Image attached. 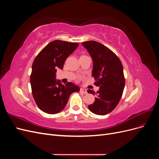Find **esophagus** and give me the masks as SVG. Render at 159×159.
Segmentation results:
<instances>
[{
	"label": "esophagus",
	"mask_w": 159,
	"mask_h": 159,
	"mask_svg": "<svg viewBox=\"0 0 159 159\" xmlns=\"http://www.w3.org/2000/svg\"><path fill=\"white\" fill-rule=\"evenodd\" d=\"M80 92L82 93H84V94H87L88 93L87 90H86L85 89H84V88H81L80 89Z\"/></svg>",
	"instance_id": "obj_1"
}]
</instances>
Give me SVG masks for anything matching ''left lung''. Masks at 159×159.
Returning <instances> with one entry per match:
<instances>
[{
	"label": "left lung",
	"instance_id": "8db88e82",
	"mask_svg": "<svg viewBox=\"0 0 159 159\" xmlns=\"http://www.w3.org/2000/svg\"><path fill=\"white\" fill-rule=\"evenodd\" d=\"M82 45L92 58V75L95 85L99 88L97 94L88 90L89 93L97 95L88 108L94 114L107 115L117 107L122 97L125 84L122 64L111 50L99 42L87 41Z\"/></svg>",
	"mask_w": 159,
	"mask_h": 159
}]
</instances>
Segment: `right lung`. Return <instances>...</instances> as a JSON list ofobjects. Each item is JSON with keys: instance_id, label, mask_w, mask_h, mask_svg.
<instances>
[{"instance_id": "right-lung-1", "label": "right lung", "mask_w": 159, "mask_h": 159, "mask_svg": "<svg viewBox=\"0 0 159 159\" xmlns=\"http://www.w3.org/2000/svg\"><path fill=\"white\" fill-rule=\"evenodd\" d=\"M78 45V43L52 41L34 60L30 75L32 92L42 111L48 114L60 112L65 108L70 95L80 91L78 85L71 82L64 85L56 78L57 69H63L66 58Z\"/></svg>"}]
</instances>
